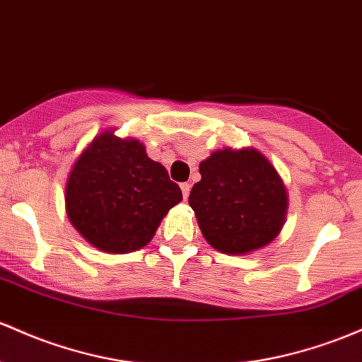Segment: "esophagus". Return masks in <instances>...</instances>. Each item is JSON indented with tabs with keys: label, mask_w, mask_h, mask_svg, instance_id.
I'll return each mask as SVG.
<instances>
[{
	"label": "esophagus",
	"mask_w": 362,
	"mask_h": 362,
	"mask_svg": "<svg viewBox=\"0 0 362 362\" xmlns=\"http://www.w3.org/2000/svg\"><path fill=\"white\" fill-rule=\"evenodd\" d=\"M180 189H182V196H184V199H187L190 194V184L184 182V184H180Z\"/></svg>",
	"instance_id": "34e87169"
}]
</instances>
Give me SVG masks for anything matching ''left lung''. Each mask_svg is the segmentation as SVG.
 <instances>
[{
	"mask_svg": "<svg viewBox=\"0 0 362 362\" xmlns=\"http://www.w3.org/2000/svg\"><path fill=\"white\" fill-rule=\"evenodd\" d=\"M190 190L202 235L218 251L245 254L269 244L281 230L287 192L276 170L254 149H223L199 165Z\"/></svg>",
	"mask_w": 362,
	"mask_h": 362,
	"instance_id": "left-lung-1",
	"label": "left lung"
}]
</instances>
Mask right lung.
Here are the masks:
<instances>
[{
	"mask_svg": "<svg viewBox=\"0 0 362 362\" xmlns=\"http://www.w3.org/2000/svg\"><path fill=\"white\" fill-rule=\"evenodd\" d=\"M182 190L139 141L105 132L75 161L66 213L86 240L106 252H132L153 239Z\"/></svg>",
	"mask_w": 362,
	"mask_h": 362,
	"instance_id": "1",
	"label": "right lung"
}]
</instances>
